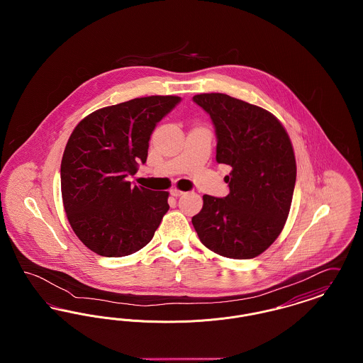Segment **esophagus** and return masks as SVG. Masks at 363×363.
<instances>
[{
	"instance_id": "1",
	"label": "esophagus",
	"mask_w": 363,
	"mask_h": 363,
	"mask_svg": "<svg viewBox=\"0 0 363 363\" xmlns=\"http://www.w3.org/2000/svg\"><path fill=\"white\" fill-rule=\"evenodd\" d=\"M170 194L174 196V197H179V196H182V194H184V191H182V190L177 189V188H174V189L170 190Z\"/></svg>"
}]
</instances>
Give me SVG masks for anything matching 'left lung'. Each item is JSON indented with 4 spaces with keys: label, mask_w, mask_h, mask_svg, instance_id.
Listing matches in <instances>:
<instances>
[{
    "label": "left lung",
    "mask_w": 363,
    "mask_h": 363,
    "mask_svg": "<svg viewBox=\"0 0 363 363\" xmlns=\"http://www.w3.org/2000/svg\"><path fill=\"white\" fill-rule=\"evenodd\" d=\"M193 102L215 125L216 162L231 166L230 193L203 196L191 218L209 250L228 259L257 257L279 237L287 220L296 178L293 144L274 114L225 94H200Z\"/></svg>",
    "instance_id": "8db88e82"
}]
</instances>
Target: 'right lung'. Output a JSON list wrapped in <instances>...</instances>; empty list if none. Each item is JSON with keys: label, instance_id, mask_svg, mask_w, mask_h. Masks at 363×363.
Masks as SVG:
<instances>
[{"label": "right lung", "instance_id": "obj_1", "mask_svg": "<svg viewBox=\"0 0 363 363\" xmlns=\"http://www.w3.org/2000/svg\"><path fill=\"white\" fill-rule=\"evenodd\" d=\"M179 96H145L99 108L77 123L61 162V193L70 227L94 253L129 256L152 240L169 211V191L133 186L156 123Z\"/></svg>", "mask_w": 363, "mask_h": 363}]
</instances>
